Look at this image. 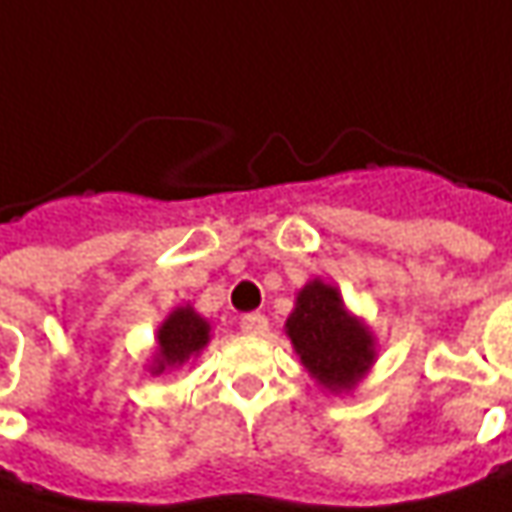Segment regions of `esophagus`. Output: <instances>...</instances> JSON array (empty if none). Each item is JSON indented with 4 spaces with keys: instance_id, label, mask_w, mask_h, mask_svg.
Returning a JSON list of instances; mask_svg holds the SVG:
<instances>
[{
    "instance_id": "1",
    "label": "esophagus",
    "mask_w": 512,
    "mask_h": 512,
    "mask_svg": "<svg viewBox=\"0 0 512 512\" xmlns=\"http://www.w3.org/2000/svg\"><path fill=\"white\" fill-rule=\"evenodd\" d=\"M240 329L246 332V335H266L269 332V318L266 315H260V312H249V315H243L240 318Z\"/></svg>"
}]
</instances>
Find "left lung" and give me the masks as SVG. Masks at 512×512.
<instances>
[{
	"mask_svg": "<svg viewBox=\"0 0 512 512\" xmlns=\"http://www.w3.org/2000/svg\"><path fill=\"white\" fill-rule=\"evenodd\" d=\"M286 332L298 349L303 367L329 389H349L372 364L369 332L349 318L338 289L312 280L298 295V306L286 321Z\"/></svg>",
	"mask_w": 512,
	"mask_h": 512,
	"instance_id": "8db88e82",
	"label": "left lung"
}]
</instances>
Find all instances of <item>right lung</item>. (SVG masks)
I'll use <instances>...</instances> for the list:
<instances>
[{"instance_id": "add662e5", "label": "right lung", "mask_w": 512, "mask_h": 512, "mask_svg": "<svg viewBox=\"0 0 512 512\" xmlns=\"http://www.w3.org/2000/svg\"><path fill=\"white\" fill-rule=\"evenodd\" d=\"M209 341V323L203 321L191 306L174 309L168 321L157 332V364L154 372H163L168 367H180L189 361L194 352H200Z\"/></svg>"}]
</instances>
